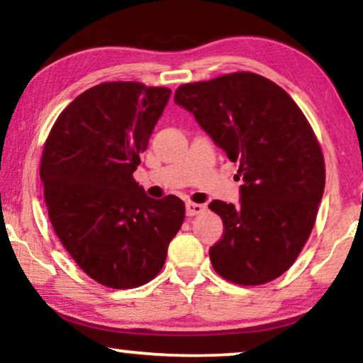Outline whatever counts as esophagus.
<instances>
[{"mask_svg": "<svg viewBox=\"0 0 363 363\" xmlns=\"http://www.w3.org/2000/svg\"><path fill=\"white\" fill-rule=\"evenodd\" d=\"M205 211V206L200 205V203H194V201H189L186 203V213L187 216H196V214L203 213Z\"/></svg>", "mask_w": 363, "mask_h": 363, "instance_id": "1", "label": "esophagus"}]
</instances>
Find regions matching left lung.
<instances>
[{
    "instance_id": "obj_1",
    "label": "left lung",
    "mask_w": 363,
    "mask_h": 363,
    "mask_svg": "<svg viewBox=\"0 0 363 363\" xmlns=\"http://www.w3.org/2000/svg\"><path fill=\"white\" fill-rule=\"evenodd\" d=\"M174 102L240 163V206L210 203L224 224L210 248L214 270L243 286L280 277L309 238L325 189L323 153L309 121L286 91L251 72L186 83Z\"/></svg>"
}]
</instances>
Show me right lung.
Returning <instances> with one entry per match:
<instances>
[{"label":"right lung","instance_id":"obj_1","mask_svg":"<svg viewBox=\"0 0 363 363\" xmlns=\"http://www.w3.org/2000/svg\"><path fill=\"white\" fill-rule=\"evenodd\" d=\"M169 94L138 82L93 86L62 110L43 149L54 232L84 274L115 290L157 277L186 218L181 199L153 200L133 177Z\"/></svg>","mask_w":363,"mask_h":363}]
</instances>
